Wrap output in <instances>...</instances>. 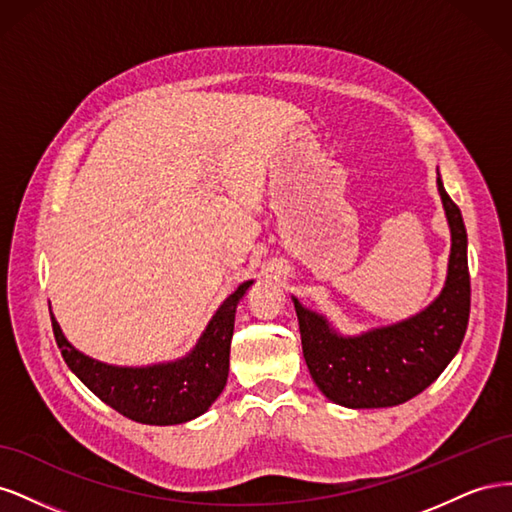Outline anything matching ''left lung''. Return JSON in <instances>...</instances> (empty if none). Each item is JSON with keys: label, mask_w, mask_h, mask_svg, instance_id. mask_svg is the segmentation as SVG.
I'll list each match as a JSON object with an SVG mask.
<instances>
[{"label": "left lung", "mask_w": 512, "mask_h": 512, "mask_svg": "<svg viewBox=\"0 0 512 512\" xmlns=\"http://www.w3.org/2000/svg\"><path fill=\"white\" fill-rule=\"evenodd\" d=\"M448 226L451 260L440 297L414 318L369 331L337 335L327 320L297 299L303 356L318 389L346 408H391L423 393L453 361L470 318L468 235L459 207L438 177Z\"/></svg>", "instance_id": "1"}]
</instances>
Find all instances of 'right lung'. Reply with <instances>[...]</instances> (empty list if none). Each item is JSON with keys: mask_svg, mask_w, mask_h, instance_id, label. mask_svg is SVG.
I'll return each instance as SVG.
<instances>
[{"mask_svg": "<svg viewBox=\"0 0 512 512\" xmlns=\"http://www.w3.org/2000/svg\"><path fill=\"white\" fill-rule=\"evenodd\" d=\"M243 282L211 318L196 348L181 361L153 367H113L89 359L68 344L51 314L55 342L68 367L106 406L145 425H179L209 410L228 378L230 339Z\"/></svg>", "mask_w": 512, "mask_h": 512, "instance_id": "right-lung-1", "label": "right lung"}]
</instances>
